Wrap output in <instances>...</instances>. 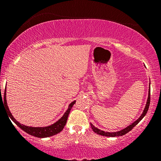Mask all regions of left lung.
<instances>
[{
  "label": "left lung",
  "mask_w": 161,
  "mask_h": 161,
  "mask_svg": "<svg viewBox=\"0 0 161 161\" xmlns=\"http://www.w3.org/2000/svg\"><path fill=\"white\" fill-rule=\"evenodd\" d=\"M150 95H151V91H150V88H149V91H148V97H147V103H146V106H145V109H144L143 113H142V114L141 115V116H140V117L138 118L137 120L135 121L134 123H132V124L129 125V126H127L126 128L122 129L121 131H119V132H104V131H102V130H101V129L96 128V127L94 126V125H92V123H90V124H91L92 129H93V131L95 132V133H97V134H98V135H101V136H107V137H117V136H123V135L126 134L127 132H129V131L132 130V129H133L134 127L136 126V125H137L138 123H139V122L142 120V118H143L144 116H145L146 115V114H147V110H148L149 105H150V100H151Z\"/></svg>",
  "instance_id": "8db88e82"
}]
</instances>
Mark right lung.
<instances>
[{"mask_svg": "<svg viewBox=\"0 0 161 161\" xmlns=\"http://www.w3.org/2000/svg\"><path fill=\"white\" fill-rule=\"evenodd\" d=\"M1 98H2V97H1ZM75 103V101H73L71 104H69V108H68L67 110L65 112V114H64V116L59 119L58 121H57L56 123H54L53 124L49 126H45V127H32V126H27L23 124H21L19 122L16 121L15 118L12 116L10 110H9L8 106L7 104V100H6V89L4 90V97H3V104L4 107H6L7 109V112H8V116L9 117L12 119L14 123H16V125L19 127L20 129H23L24 132H25L26 133L31 135V136H35V137L38 138H47L50 137V136H54L57 133H60V132L63 130V129L65 126L66 121H67L68 116L72 108H73V104Z\"/></svg>", "mask_w": 161, "mask_h": 161, "instance_id": "add662e5", "label": "right lung"}]
</instances>
